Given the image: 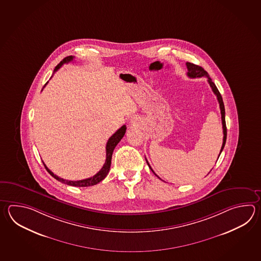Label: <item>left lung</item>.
<instances>
[{
    "label": "left lung",
    "instance_id": "8db88e82",
    "mask_svg": "<svg viewBox=\"0 0 261 261\" xmlns=\"http://www.w3.org/2000/svg\"><path fill=\"white\" fill-rule=\"evenodd\" d=\"M186 66L187 69H188V73H187V75H188L190 78H201V77H207L208 83H209V85L211 86V88H212V90H213L214 94L217 96L218 103H219V108H220V112H221L222 128H223V143H222V147H221V149H220V153H221V151L223 150L224 146H225V144H226V139H227V127H226V122H225V107H224L222 96L220 95V93H219V91H218V88H217L216 85L214 84L212 80H211V78L209 77V75H208L207 72H206L204 69H202V67H200V66H198V65L192 64V63H190V62H187ZM220 153L218 155V157L220 156ZM146 161H147V160H146ZM147 164L149 165V168L151 169V167H150V165H149V163H148V161H147ZM151 171L154 173V171L152 170V169H151ZM154 175L155 176H157L155 173ZM158 177H159V176H158Z\"/></svg>",
    "mask_w": 261,
    "mask_h": 261
}]
</instances>
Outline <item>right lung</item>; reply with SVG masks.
<instances>
[{
  "instance_id": "obj_1",
  "label": "right lung",
  "mask_w": 261,
  "mask_h": 261,
  "mask_svg": "<svg viewBox=\"0 0 261 261\" xmlns=\"http://www.w3.org/2000/svg\"><path fill=\"white\" fill-rule=\"evenodd\" d=\"M73 59H74V57H72V56H69V57L65 58V59H63L62 61H60V63L55 68L54 72H56L58 69H60V68L62 67V65L65 64V63H69L70 61H72ZM47 83H46V84H47ZM46 84H45V85H46ZM45 85H44V86H45ZM44 86H43V87H44ZM125 131H126V126H125V125H122V127L119 128L117 131L113 134L112 137L109 139L108 142H107L106 161H105V164L102 166V168L99 172H97L95 176H91L89 178L77 181L66 180V179H63V178L59 177V176H57V175H55L52 171L49 170L47 167H46V165H44V163H43V165H44V167L46 168L48 173H49L51 176H53V177H55L57 180L60 181V182L65 183V184H68L69 186H94V185H96L97 183H99L100 181L103 180V179L106 177L107 175H108V173H109V171H110V168H111V164H112V152H113V150L115 149V147L117 146V144L119 143V142L121 141V139L123 138V136H124V134H125Z\"/></svg>"
}]
</instances>
